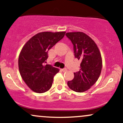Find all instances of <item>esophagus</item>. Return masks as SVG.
Listing matches in <instances>:
<instances>
[{"instance_id":"34e87169","label":"esophagus","mask_w":123,"mask_h":123,"mask_svg":"<svg viewBox=\"0 0 123 123\" xmlns=\"http://www.w3.org/2000/svg\"><path fill=\"white\" fill-rule=\"evenodd\" d=\"M61 71L63 72H66V71H67V69H66V68L61 69Z\"/></svg>"}]
</instances>
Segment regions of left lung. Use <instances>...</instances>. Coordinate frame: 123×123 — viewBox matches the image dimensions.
I'll list each match as a JSON object with an SVG mask.
<instances>
[{"label":"left lung","mask_w":123,"mask_h":123,"mask_svg":"<svg viewBox=\"0 0 123 123\" xmlns=\"http://www.w3.org/2000/svg\"><path fill=\"white\" fill-rule=\"evenodd\" d=\"M66 36L73 44L74 57L81 61L80 70L74 73V78L68 81V86L75 92H84L95 84L101 74V53L94 41L83 32H68Z\"/></svg>","instance_id":"1"}]
</instances>
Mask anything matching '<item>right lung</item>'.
Instances as JSON below:
<instances>
[{"instance_id": "add662e5", "label": "right lung", "mask_w": 123, "mask_h": 123, "mask_svg": "<svg viewBox=\"0 0 123 123\" xmlns=\"http://www.w3.org/2000/svg\"><path fill=\"white\" fill-rule=\"evenodd\" d=\"M65 34V32H40L22 47L18 58L19 73L26 85L34 92L43 93L51 87L54 76L60 70L44 63L48 58L49 50Z\"/></svg>"}]
</instances>
